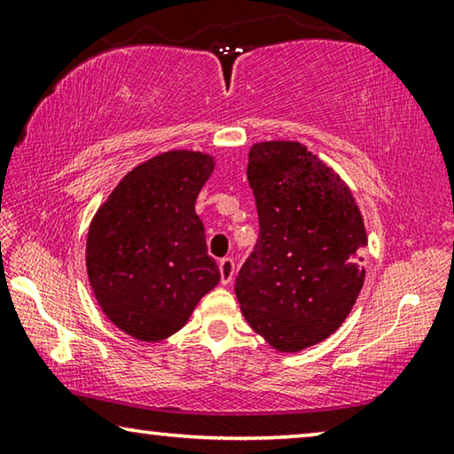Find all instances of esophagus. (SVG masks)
<instances>
[{"label": "esophagus", "mask_w": 454, "mask_h": 454, "mask_svg": "<svg viewBox=\"0 0 454 454\" xmlns=\"http://www.w3.org/2000/svg\"><path fill=\"white\" fill-rule=\"evenodd\" d=\"M220 268V282L228 286L230 282L234 280V274H236V268H234V260L232 258H222L218 262Z\"/></svg>", "instance_id": "obj_1"}]
</instances>
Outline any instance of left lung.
Returning <instances> with one entry per match:
<instances>
[{"mask_svg": "<svg viewBox=\"0 0 454 454\" xmlns=\"http://www.w3.org/2000/svg\"><path fill=\"white\" fill-rule=\"evenodd\" d=\"M246 174L260 236L236 298L272 348L304 350L340 328L363 290V214L347 182L301 142L254 144Z\"/></svg>", "mask_w": 454, "mask_h": 454, "instance_id": "8db88e82", "label": "left lung"}]
</instances>
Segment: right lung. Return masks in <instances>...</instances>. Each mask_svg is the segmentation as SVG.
I'll return each mask as SVG.
<instances>
[{
	"instance_id": "obj_1",
	"label": "right lung",
	"mask_w": 454,
	"mask_h": 454,
	"mask_svg": "<svg viewBox=\"0 0 454 454\" xmlns=\"http://www.w3.org/2000/svg\"><path fill=\"white\" fill-rule=\"evenodd\" d=\"M214 166L204 152L158 153L128 172L91 218L90 286L112 325L136 340L178 333L220 282L196 214Z\"/></svg>"
}]
</instances>
